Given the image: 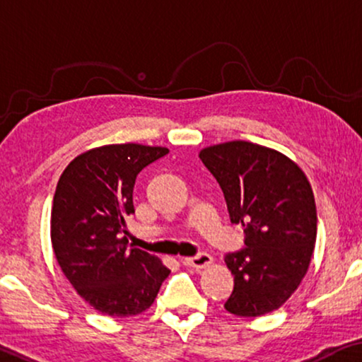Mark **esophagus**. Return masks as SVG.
<instances>
[{"instance_id":"1","label":"esophagus","mask_w":362,"mask_h":362,"mask_svg":"<svg viewBox=\"0 0 362 362\" xmlns=\"http://www.w3.org/2000/svg\"><path fill=\"white\" fill-rule=\"evenodd\" d=\"M211 262H213V257L208 252H200V254H197V256H193V257L183 259V264H185L187 267H193V269L208 267Z\"/></svg>"}]
</instances>
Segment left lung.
Segmentation results:
<instances>
[{"label":"left lung","mask_w":362,"mask_h":362,"mask_svg":"<svg viewBox=\"0 0 362 362\" xmlns=\"http://www.w3.org/2000/svg\"><path fill=\"white\" fill-rule=\"evenodd\" d=\"M225 195L231 223L244 228L241 251L226 254L234 288L225 308L261 317L287 302L302 282L317 241V206L303 170L282 152L247 141L200 151Z\"/></svg>","instance_id":"8db88e82"}]
</instances>
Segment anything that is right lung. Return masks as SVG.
<instances>
[{
	"instance_id": "right-lung-1",
	"label": "right lung",
	"mask_w": 362,
	"mask_h": 362,
	"mask_svg": "<svg viewBox=\"0 0 362 362\" xmlns=\"http://www.w3.org/2000/svg\"><path fill=\"white\" fill-rule=\"evenodd\" d=\"M167 147L110 144L75 157L55 188L50 239L64 276L86 303L110 317L139 315L154 303L170 271L159 257L128 249L124 218L146 165Z\"/></svg>"
}]
</instances>
